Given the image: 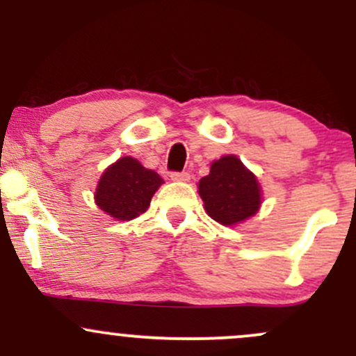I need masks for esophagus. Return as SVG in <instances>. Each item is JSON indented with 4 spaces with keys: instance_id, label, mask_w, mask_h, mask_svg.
<instances>
[{
    "instance_id": "1",
    "label": "esophagus",
    "mask_w": 356,
    "mask_h": 356,
    "mask_svg": "<svg viewBox=\"0 0 356 356\" xmlns=\"http://www.w3.org/2000/svg\"><path fill=\"white\" fill-rule=\"evenodd\" d=\"M170 179L177 182H189L191 181V174L189 172H172L170 174Z\"/></svg>"
}]
</instances>
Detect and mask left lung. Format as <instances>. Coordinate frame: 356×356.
Segmentation results:
<instances>
[{
    "label": "left lung",
    "mask_w": 356,
    "mask_h": 356,
    "mask_svg": "<svg viewBox=\"0 0 356 356\" xmlns=\"http://www.w3.org/2000/svg\"><path fill=\"white\" fill-rule=\"evenodd\" d=\"M199 195L207 214L222 226L243 222L261 206L259 182L236 155L212 162L209 175L199 181Z\"/></svg>",
    "instance_id": "obj_1"
}]
</instances>
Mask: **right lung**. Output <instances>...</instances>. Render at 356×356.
<instances>
[{
  "mask_svg": "<svg viewBox=\"0 0 356 356\" xmlns=\"http://www.w3.org/2000/svg\"><path fill=\"white\" fill-rule=\"evenodd\" d=\"M164 179L145 169L137 159L122 157L105 169L95 192V202L102 211L117 220L136 219L150 206L155 191Z\"/></svg>",
  "mask_w": 356,
  "mask_h": 356,
  "instance_id": "1",
  "label": "right lung"
}]
</instances>
